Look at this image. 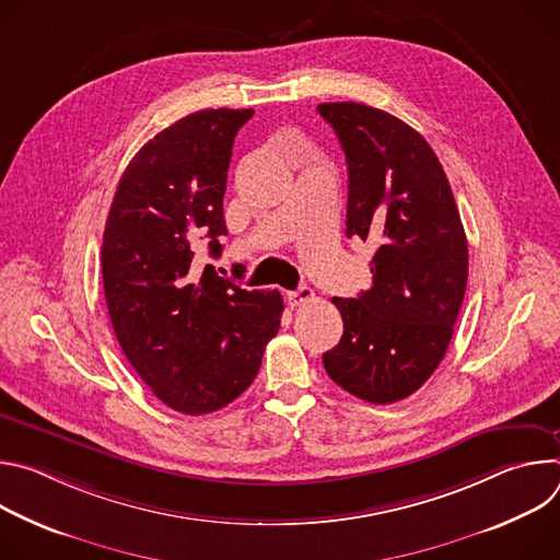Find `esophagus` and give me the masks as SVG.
Instances as JSON below:
<instances>
[{"mask_svg": "<svg viewBox=\"0 0 560 560\" xmlns=\"http://www.w3.org/2000/svg\"><path fill=\"white\" fill-rule=\"evenodd\" d=\"M312 299H314V292H312V288H307V285H301V288L288 292V303H290V307L305 305V303H310Z\"/></svg>", "mask_w": 560, "mask_h": 560, "instance_id": "1", "label": "esophagus"}]
</instances>
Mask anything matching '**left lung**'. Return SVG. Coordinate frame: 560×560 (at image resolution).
<instances>
[{
    "instance_id": "8db88e82",
    "label": "left lung",
    "mask_w": 560,
    "mask_h": 560,
    "mask_svg": "<svg viewBox=\"0 0 560 560\" xmlns=\"http://www.w3.org/2000/svg\"><path fill=\"white\" fill-rule=\"evenodd\" d=\"M348 164V236L370 242L372 288L335 296L339 346L328 376L368 404L417 392L450 346L467 285V238L430 143L398 117L357 102L318 104Z\"/></svg>"
}]
</instances>
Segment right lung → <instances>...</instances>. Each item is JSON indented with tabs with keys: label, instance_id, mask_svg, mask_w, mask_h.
<instances>
[{
	"label": "right lung",
	"instance_id": "1",
	"mask_svg": "<svg viewBox=\"0 0 560 560\" xmlns=\"http://www.w3.org/2000/svg\"><path fill=\"white\" fill-rule=\"evenodd\" d=\"M255 110H199L154 135L124 171L102 244L115 337L159 401L214 412L257 376L279 332L283 296L244 290L195 264L197 242L221 255L234 137Z\"/></svg>",
	"mask_w": 560,
	"mask_h": 560
}]
</instances>
